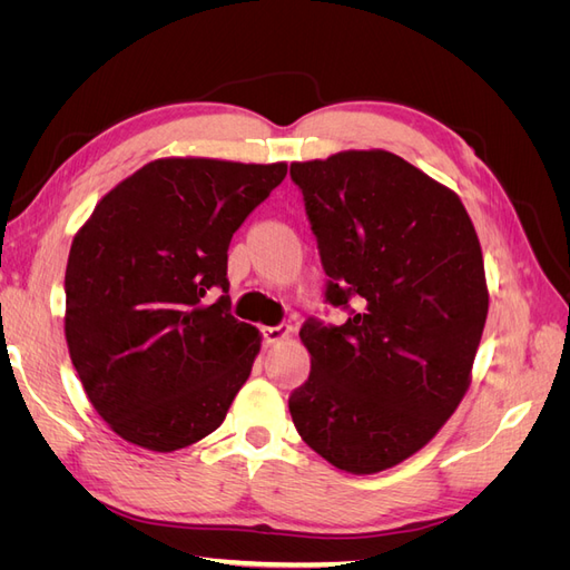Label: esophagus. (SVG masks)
Returning a JSON list of instances; mask_svg holds the SVG:
<instances>
[{
  "label": "esophagus",
  "mask_w": 570,
  "mask_h": 570,
  "mask_svg": "<svg viewBox=\"0 0 570 570\" xmlns=\"http://www.w3.org/2000/svg\"><path fill=\"white\" fill-rule=\"evenodd\" d=\"M292 333L289 325H273V327H264V344L266 347H273V344H281L283 340H287Z\"/></svg>",
  "instance_id": "1"
}]
</instances>
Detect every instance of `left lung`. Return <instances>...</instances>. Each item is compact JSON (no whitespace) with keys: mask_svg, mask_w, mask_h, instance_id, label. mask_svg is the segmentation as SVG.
<instances>
[{"mask_svg":"<svg viewBox=\"0 0 570 570\" xmlns=\"http://www.w3.org/2000/svg\"><path fill=\"white\" fill-rule=\"evenodd\" d=\"M342 325L304 321L308 381L289 394L302 440L377 473L435 438L469 390L488 285L461 199L392 151L289 166Z\"/></svg>","mask_w":570,"mask_h":570,"instance_id":"left-lung-1","label":"left lung"}]
</instances>
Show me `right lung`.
<instances>
[{
  "label": "right lung",
  "mask_w": 570,
  "mask_h": 570,
  "mask_svg": "<svg viewBox=\"0 0 570 570\" xmlns=\"http://www.w3.org/2000/svg\"><path fill=\"white\" fill-rule=\"evenodd\" d=\"M287 164L157 159L105 195L66 266V342L116 435L176 452L223 423L262 335L230 314L233 233ZM224 295L208 302V292Z\"/></svg>",
  "instance_id": "right-lung-1"
}]
</instances>
